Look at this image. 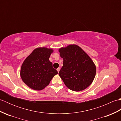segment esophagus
Here are the masks:
<instances>
[{"instance_id": "1", "label": "esophagus", "mask_w": 121, "mask_h": 121, "mask_svg": "<svg viewBox=\"0 0 121 121\" xmlns=\"http://www.w3.org/2000/svg\"><path fill=\"white\" fill-rule=\"evenodd\" d=\"M60 68H58L57 69H56V70H57V71H58V73H59V71H60Z\"/></svg>"}]
</instances>
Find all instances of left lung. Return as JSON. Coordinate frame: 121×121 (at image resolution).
Returning <instances> with one entry per match:
<instances>
[{
	"label": "left lung",
	"mask_w": 121,
	"mask_h": 121,
	"mask_svg": "<svg viewBox=\"0 0 121 121\" xmlns=\"http://www.w3.org/2000/svg\"><path fill=\"white\" fill-rule=\"evenodd\" d=\"M63 59L59 75L68 88L75 91H83L93 82L96 67L89 56L76 45L59 49Z\"/></svg>",
	"instance_id": "8db88e82"
}]
</instances>
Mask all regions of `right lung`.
Here are the masks:
<instances>
[{
  "instance_id": "right-lung-1",
  "label": "right lung",
  "mask_w": 121,
  "mask_h": 121,
  "mask_svg": "<svg viewBox=\"0 0 121 121\" xmlns=\"http://www.w3.org/2000/svg\"><path fill=\"white\" fill-rule=\"evenodd\" d=\"M53 51L51 48H37L25 59L21 68L20 76L30 88L36 91L43 89L58 74L49 60Z\"/></svg>"
}]
</instances>
